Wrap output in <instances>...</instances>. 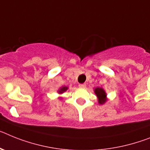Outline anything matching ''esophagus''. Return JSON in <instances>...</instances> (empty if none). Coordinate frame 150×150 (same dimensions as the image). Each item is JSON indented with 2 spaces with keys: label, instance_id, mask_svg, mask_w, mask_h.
I'll return each instance as SVG.
<instances>
[{
  "label": "esophagus",
  "instance_id": "esophagus-1",
  "mask_svg": "<svg viewBox=\"0 0 150 150\" xmlns=\"http://www.w3.org/2000/svg\"><path fill=\"white\" fill-rule=\"evenodd\" d=\"M79 86V88H86V84H80Z\"/></svg>",
  "mask_w": 150,
  "mask_h": 150
}]
</instances>
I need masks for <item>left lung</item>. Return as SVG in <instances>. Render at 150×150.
<instances>
[{
  "label": "left lung",
  "mask_w": 150,
  "mask_h": 150,
  "mask_svg": "<svg viewBox=\"0 0 150 150\" xmlns=\"http://www.w3.org/2000/svg\"><path fill=\"white\" fill-rule=\"evenodd\" d=\"M94 93L97 96V100H98V103L100 105H103L108 100L107 94H106V91L103 88H100V87L94 88Z\"/></svg>",
  "instance_id": "8db88e82"
}]
</instances>
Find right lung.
I'll use <instances>...</instances> for the list:
<instances>
[{
	"label": "right lung",
	"mask_w": 150,
	"mask_h": 150,
	"mask_svg": "<svg viewBox=\"0 0 150 150\" xmlns=\"http://www.w3.org/2000/svg\"><path fill=\"white\" fill-rule=\"evenodd\" d=\"M68 88H69L66 87V86H62V87L57 91V92H58V93H59V94H62V93H63L64 92H66V91H67ZM59 99H62V97H59Z\"/></svg>",
	"instance_id": "1"
}]
</instances>
